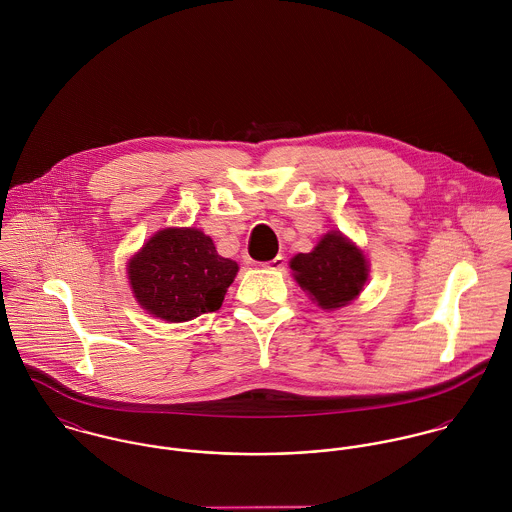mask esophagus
Returning <instances> with one entry per match:
<instances>
[{
	"instance_id": "esophagus-1",
	"label": "esophagus",
	"mask_w": 512,
	"mask_h": 512,
	"mask_svg": "<svg viewBox=\"0 0 512 512\" xmlns=\"http://www.w3.org/2000/svg\"><path fill=\"white\" fill-rule=\"evenodd\" d=\"M284 264H286V258H284V256H276L274 260L266 262L264 266H266L268 270H282V268H284Z\"/></svg>"
}]
</instances>
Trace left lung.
<instances>
[{"instance_id":"8db88e82","label":"left lung","mask_w":512,"mask_h":512,"mask_svg":"<svg viewBox=\"0 0 512 512\" xmlns=\"http://www.w3.org/2000/svg\"><path fill=\"white\" fill-rule=\"evenodd\" d=\"M297 284L323 309H335L353 301L368 276L363 252L341 232H329L309 254H297L290 262Z\"/></svg>"}]
</instances>
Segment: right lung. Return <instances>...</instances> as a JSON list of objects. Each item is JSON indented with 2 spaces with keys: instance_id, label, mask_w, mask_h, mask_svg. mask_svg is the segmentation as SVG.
<instances>
[{
  "instance_id": "right-lung-1",
  "label": "right lung",
  "mask_w": 512,
  "mask_h": 512,
  "mask_svg": "<svg viewBox=\"0 0 512 512\" xmlns=\"http://www.w3.org/2000/svg\"><path fill=\"white\" fill-rule=\"evenodd\" d=\"M238 264L217 254L197 228H165L132 258L128 276L140 305L151 315L181 323L217 311Z\"/></svg>"
}]
</instances>
